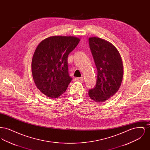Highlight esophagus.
<instances>
[{
  "mask_svg": "<svg viewBox=\"0 0 150 150\" xmlns=\"http://www.w3.org/2000/svg\"><path fill=\"white\" fill-rule=\"evenodd\" d=\"M84 80V79L83 77H80V78H75V80L77 81H83Z\"/></svg>",
  "mask_w": 150,
  "mask_h": 150,
  "instance_id": "1",
  "label": "esophagus"
}]
</instances>
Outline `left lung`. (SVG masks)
Segmentation results:
<instances>
[{
	"instance_id": "1",
	"label": "left lung",
	"mask_w": 150,
	"mask_h": 150,
	"mask_svg": "<svg viewBox=\"0 0 150 150\" xmlns=\"http://www.w3.org/2000/svg\"><path fill=\"white\" fill-rule=\"evenodd\" d=\"M89 44L98 74L96 86L88 94L94 102L101 103L114 96L120 87L124 73L122 61L116 48L107 40L91 37Z\"/></svg>"
}]
</instances>
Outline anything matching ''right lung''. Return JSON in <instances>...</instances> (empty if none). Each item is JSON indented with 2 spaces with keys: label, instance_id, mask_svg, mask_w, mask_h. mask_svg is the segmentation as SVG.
Returning <instances> with one entry per match:
<instances>
[{
  "label": "right lung",
  "instance_id": "right-lung-1",
  "mask_svg": "<svg viewBox=\"0 0 150 150\" xmlns=\"http://www.w3.org/2000/svg\"><path fill=\"white\" fill-rule=\"evenodd\" d=\"M72 36H52L36 47L32 62V75L36 86L52 98H58L72 80L68 72L67 57L80 42Z\"/></svg>",
  "mask_w": 150,
  "mask_h": 150
}]
</instances>
